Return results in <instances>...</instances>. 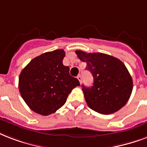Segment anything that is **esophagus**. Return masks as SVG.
Segmentation results:
<instances>
[{"label": "esophagus", "instance_id": "1", "mask_svg": "<svg viewBox=\"0 0 147 147\" xmlns=\"http://www.w3.org/2000/svg\"><path fill=\"white\" fill-rule=\"evenodd\" d=\"M77 79H78V80H79L80 81V84H81V82H82V77H81V76H77Z\"/></svg>", "mask_w": 147, "mask_h": 147}]
</instances>
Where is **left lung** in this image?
Instances as JSON below:
<instances>
[{"instance_id": "1", "label": "left lung", "mask_w": 147, "mask_h": 147, "mask_svg": "<svg viewBox=\"0 0 147 147\" xmlns=\"http://www.w3.org/2000/svg\"><path fill=\"white\" fill-rule=\"evenodd\" d=\"M86 63V70L94 77L90 87L82 85L84 97L90 109L101 114H111L127 103L133 90V80L124 63L113 56L102 53L76 51Z\"/></svg>"}]
</instances>
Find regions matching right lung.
I'll use <instances>...</instances> for the list:
<instances>
[{"label": "right lung", "mask_w": 147, "mask_h": 147, "mask_svg": "<svg viewBox=\"0 0 147 147\" xmlns=\"http://www.w3.org/2000/svg\"><path fill=\"white\" fill-rule=\"evenodd\" d=\"M65 52L62 49L46 52L34 58L19 77V90L27 105L43 116L55 113L66 103L79 80L70 76L63 64Z\"/></svg>", "instance_id": "add662e5"}]
</instances>
